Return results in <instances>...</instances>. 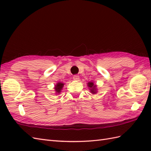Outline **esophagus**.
Here are the masks:
<instances>
[{
  "mask_svg": "<svg viewBox=\"0 0 151 151\" xmlns=\"http://www.w3.org/2000/svg\"><path fill=\"white\" fill-rule=\"evenodd\" d=\"M73 78L74 81H79L80 80V77L78 75H74Z\"/></svg>",
  "mask_w": 151,
  "mask_h": 151,
  "instance_id": "1",
  "label": "esophagus"
}]
</instances>
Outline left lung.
Segmentation results:
<instances>
[{
  "label": "left lung",
  "instance_id": "1",
  "mask_svg": "<svg viewBox=\"0 0 151 151\" xmlns=\"http://www.w3.org/2000/svg\"><path fill=\"white\" fill-rule=\"evenodd\" d=\"M88 87L90 88V90L91 91L92 93H96V86L94 85L93 82H89L88 83Z\"/></svg>",
  "mask_w": 151,
  "mask_h": 151
}]
</instances>
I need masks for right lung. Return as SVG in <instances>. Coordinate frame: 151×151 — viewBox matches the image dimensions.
<instances>
[{
    "mask_svg": "<svg viewBox=\"0 0 151 151\" xmlns=\"http://www.w3.org/2000/svg\"><path fill=\"white\" fill-rule=\"evenodd\" d=\"M63 84H62V83H58V84L55 86V90L56 91V93H60L61 90L62 89V88L63 86Z\"/></svg>",
    "mask_w": 151,
    "mask_h": 151,
    "instance_id": "obj_1",
    "label": "right lung"
}]
</instances>
